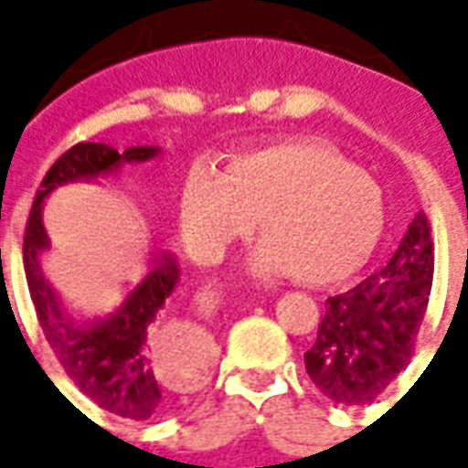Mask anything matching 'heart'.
I'll list each match as a JSON object with an SVG mask.
<instances>
[{"mask_svg":"<svg viewBox=\"0 0 468 468\" xmlns=\"http://www.w3.org/2000/svg\"><path fill=\"white\" fill-rule=\"evenodd\" d=\"M190 243L218 253L261 220L255 265L295 281H344L371 255L383 230V197L371 177L315 143H291L235 157L225 177L197 175L183 193Z\"/></svg>","mask_w":468,"mask_h":468,"instance_id":"1","label":"heart"}]
</instances>
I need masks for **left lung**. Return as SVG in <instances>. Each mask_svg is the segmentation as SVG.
Returning <instances> with one entry per match:
<instances>
[{
  "label": "left lung",
  "instance_id": "8db88e82",
  "mask_svg": "<svg viewBox=\"0 0 468 468\" xmlns=\"http://www.w3.org/2000/svg\"><path fill=\"white\" fill-rule=\"evenodd\" d=\"M433 281L429 218L419 213L378 273L325 301L305 371L325 399L366 406L409 366Z\"/></svg>",
  "mask_w": 468,
  "mask_h": 468
}]
</instances>
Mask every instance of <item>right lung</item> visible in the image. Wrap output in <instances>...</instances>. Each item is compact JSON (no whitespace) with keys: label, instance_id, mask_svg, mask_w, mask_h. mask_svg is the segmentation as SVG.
Returning a JSON list of instances; mask_svg holds the SVG:
<instances>
[{"label":"right lung","instance_id":"1","mask_svg":"<svg viewBox=\"0 0 468 468\" xmlns=\"http://www.w3.org/2000/svg\"><path fill=\"white\" fill-rule=\"evenodd\" d=\"M157 154L160 147L147 144L117 153L115 147L102 143H77L47 170L25 228L27 285L47 344L87 399L133 421H147L167 409V386L160 378L163 348L190 356L195 366H203L207 358L203 334L193 328H170L157 334L154 328L157 314L180 281V265L170 255H154L147 271L124 291L110 314L90 321L72 318L39 268V258L49 248L42 225V203L59 185L110 177L124 163H147Z\"/></svg>","mask_w":468,"mask_h":468}]
</instances>
